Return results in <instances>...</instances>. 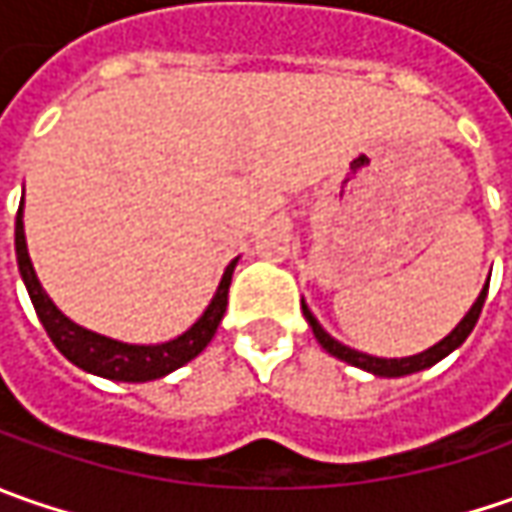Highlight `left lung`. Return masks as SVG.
I'll return each mask as SVG.
<instances>
[{
    "mask_svg": "<svg viewBox=\"0 0 512 512\" xmlns=\"http://www.w3.org/2000/svg\"><path fill=\"white\" fill-rule=\"evenodd\" d=\"M490 285V282H487ZM487 285L482 287V293H479V299L473 302V307L464 313V319L459 325L453 327L447 336H444L442 342H436L433 347H427L422 353H416V356H404V359H379V356H370V353H359V350H353V347H347V344L336 342L330 333H327L325 327L316 322V316L310 313V307L302 302V313H305L307 325L313 330V336H316V342L325 347L330 356H336V359H342V362L353 364V367H359V370H367V373H373V376H382V379H399V376H410V373H419V370H427V367H433L436 362H442L444 356H450L456 347H462L464 339L470 336V330L476 327L479 322V313H482L484 299H487Z\"/></svg>",
    "mask_w": 512,
    "mask_h": 512,
    "instance_id": "1",
    "label": "left lung"
}]
</instances>
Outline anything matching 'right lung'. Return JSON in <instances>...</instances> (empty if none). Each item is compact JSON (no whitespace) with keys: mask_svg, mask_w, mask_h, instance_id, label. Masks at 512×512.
I'll list each match as a JSON object with an SVG mask.
<instances>
[{"mask_svg":"<svg viewBox=\"0 0 512 512\" xmlns=\"http://www.w3.org/2000/svg\"><path fill=\"white\" fill-rule=\"evenodd\" d=\"M22 205H25V196H22ZM16 262H19V273H22V282L28 287V296L39 322L48 330L50 342L56 344V350L68 362L82 367L85 373L113 379V382H153V379H162L173 370H179L190 359H196L210 344V339L216 336V327H219L227 310V290H230V279H233V270H236L239 259H233L225 267L222 282L216 287L210 305L205 307V313L187 327L182 336L159 344H130L102 336V333H93L88 327L76 325L73 319H68L59 307L53 305V299L45 293L42 282L36 279V270L30 262L22 207L16 213Z\"/></svg>","mask_w":512,"mask_h":512,"instance_id":"right-lung-1","label":"right lung"}]
</instances>
